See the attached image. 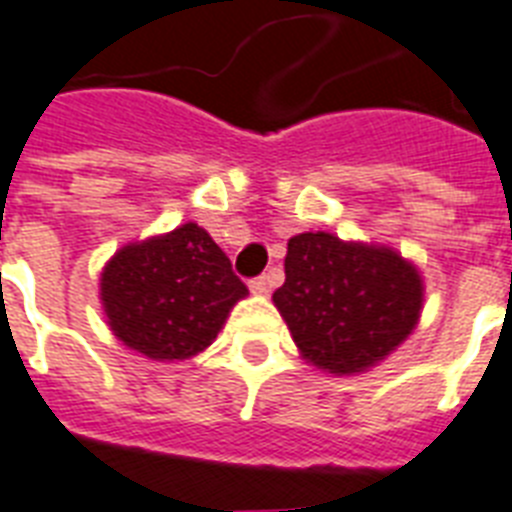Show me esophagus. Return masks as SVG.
<instances>
[{"instance_id":"obj_1","label":"esophagus","mask_w":512,"mask_h":512,"mask_svg":"<svg viewBox=\"0 0 512 512\" xmlns=\"http://www.w3.org/2000/svg\"><path fill=\"white\" fill-rule=\"evenodd\" d=\"M248 288H251V293H256V296H267L269 288H272V282H269L267 275H261L253 277V280L248 282Z\"/></svg>"}]
</instances>
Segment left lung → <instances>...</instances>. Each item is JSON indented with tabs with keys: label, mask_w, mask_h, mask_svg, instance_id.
I'll list each match as a JSON object with an SVG mask.
<instances>
[{
	"label": "left lung",
	"mask_w": 512,
	"mask_h": 512,
	"mask_svg": "<svg viewBox=\"0 0 512 512\" xmlns=\"http://www.w3.org/2000/svg\"><path fill=\"white\" fill-rule=\"evenodd\" d=\"M272 301L306 362L354 375L378 365L415 330L423 277L386 245L301 232L288 240L285 282Z\"/></svg>",
	"instance_id": "1"
}]
</instances>
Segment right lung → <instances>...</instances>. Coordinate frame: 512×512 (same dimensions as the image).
I'll use <instances>...</instances> for the list:
<instances>
[{
	"label": "right lung",
	"mask_w": 512,
	"mask_h": 512,
	"mask_svg": "<svg viewBox=\"0 0 512 512\" xmlns=\"http://www.w3.org/2000/svg\"><path fill=\"white\" fill-rule=\"evenodd\" d=\"M245 296L230 259L195 222L124 245L100 277L113 335L155 362L208 349Z\"/></svg>",
	"instance_id": "obj_1"
}]
</instances>
